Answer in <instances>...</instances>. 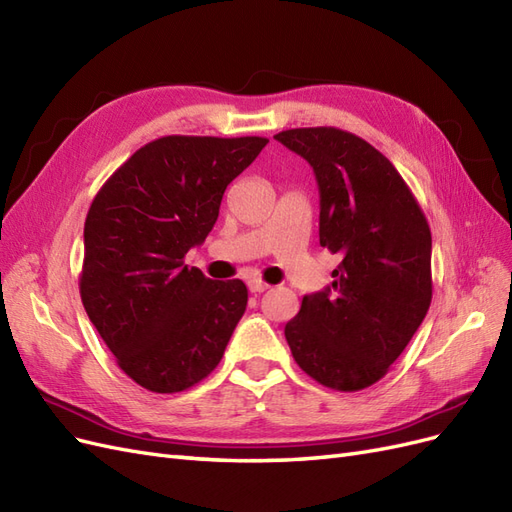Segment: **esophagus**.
I'll return each mask as SVG.
<instances>
[{
	"instance_id": "esophagus-1",
	"label": "esophagus",
	"mask_w": 512,
	"mask_h": 512,
	"mask_svg": "<svg viewBox=\"0 0 512 512\" xmlns=\"http://www.w3.org/2000/svg\"><path fill=\"white\" fill-rule=\"evenodd\" d=\"M247 288H250V292H265V290H269L271 286L269 284H265V282H262V280H256V277H254V280H250V282H247Z\"/></svg>"
}]
</instances>
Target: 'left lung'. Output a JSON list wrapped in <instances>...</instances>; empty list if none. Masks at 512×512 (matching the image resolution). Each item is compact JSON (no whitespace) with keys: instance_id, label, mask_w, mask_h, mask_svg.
I'll list each match as a JSON object with an SVG mask.
<instances>
[{"instance_id":"8db88e82","label":"left lung","mask_w":512,"mask_h":512,"mask_svg":"<svg viewBox=\"0 0 512 512\" xmlns=\"http://www.w3.org/2000/svg\"><path fill=\"white\" fill-rule=\"evenodd\" d=\"M314 168L320 245L342 262L284 329L294 361L335 391L378 382L431 303V230L406 181L378 149L337 128L273 136Z\"/></svg>"}]
</instances>
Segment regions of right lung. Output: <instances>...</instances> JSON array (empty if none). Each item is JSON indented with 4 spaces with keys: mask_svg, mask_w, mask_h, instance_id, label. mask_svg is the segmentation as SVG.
Segmentation results:
<instances>
[{
    "mask_svg": "<svg viewBox=\"0 0 512 512\" xmlns=\"http://www.w3.org/2000/svg\"><path fill=\"white\" fill-rule=\"evenodd\" d=\"M267 143L162 136L119 166L89 207L85 312L117 365L147 391H185L222 361L247 288L213 282L183 256L207 239L228 183Z\"/></svg>",
    "mask_w": 512,
    "mask_h": 512,
    "instance_id": "1",
    "label": "right lung"
}]
</instances>
